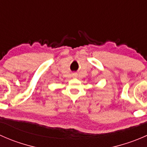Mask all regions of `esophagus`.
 I'll return each mask as SVG.
<instances>
[{"mask_svg": "<svg viewBox=\"0 0 147 147\" xmlns=\"http://www.w3.org/2000/svg\"><path fill=\"white\" fill-rule=\"evenodd\" d=\"M73 76H74V77H76V76H77V75H75H75H73Z\"/></svg>", "mask_w": 147, "mask_h": 147, "instance_id": "1", "label": "esophagus"}]
</instances>
